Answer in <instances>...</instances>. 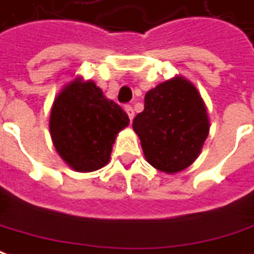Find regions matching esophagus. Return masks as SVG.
<instances>
[{
	"instance_id": "1",
	"label": "esophagus",
	"mask_w": 254,
	"mask_h": 254,
	"mask_svg": "<svg viewBox=\"0 0 254 254\" xmlns=\"http://www.w3.org/2000/svg\"><path fill=\"white\" fill-rule=\"evenodd\" d=\"M124 110H126V113L128 115V117H130V120H132V119H134V110H132V107L127 105V106L124 107Z\"/></svg>"
}]
</instances>
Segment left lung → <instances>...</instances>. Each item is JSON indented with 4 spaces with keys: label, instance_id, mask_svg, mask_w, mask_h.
Listing matches in <instances>:
<instances>
[{
    "label": "left lung",
    "instance_id": "left-lung-1",
    "mask_svg": "<svg viewBox=\"0 0 254 254\" xmlns=\"http://www.w3.org/2000/svg\"><path fill=\"white\" fill-rule=\"evenodd\" d=\"M147 162L175 175L201 152L210 132L207 106L195 85L175 75L145 93L144 110L132 122Z\"/></svg>",
    "mask_w": 254,
    "mask_h": 254
}]
</instances>
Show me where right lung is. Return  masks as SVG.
<instances>
[{"label": "right lung", "mask_w": 254, "mask_h": 254, "mask_svg": "<svg viewBox=\"0 0 254 254\" xmlns=\"http://www.w3.org/2000/svg\"><path fill=\"white\" fill-rule=\"evenodd\" d=\"M130 123L92 79L75 76L54 98L49 130L57 154L75 172L89 173L110 161L119 132Z\"/></svg>", "instance_id": "1"}]
</instances>
